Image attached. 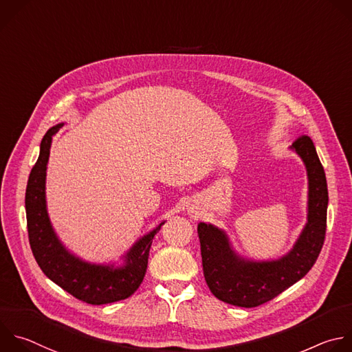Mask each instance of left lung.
Returning a JSON list of instances; mask_svg holds the SVG:
<instances>
[{
    "instance_id": "1",
    "label": "left lung",
    "mask_w": 352,
    "mask_h": 352,
    "mask_svg": "<svg viewBox=\"0 0 352 352\" xmlns=\"http://www.w3.org/2000/svg\"><path fill=\"white\" fill-rule=\"evenodd\" d=\"M290 149L307 168L308 212L307 223L287 254L270 261L248 260L233 250L225 230L206 222L197 225L206 283L223 302L253 308L272 300L304 278L322 250L329 203L324 170L309 137L297 138Z\"/></svg>"
}]
</instances>
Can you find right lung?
Segmentation results:
<instances>
[{
    "instance_id": "right-lung-1",
    "label": "right lung",
    "mask_w": 352,
    "mask_h": 352,
    "mask_svg": "<svg viewBox=\"0 0 352 352\" xmlns=\"http://www.w3.org/2000/svg\"><path fill=\"white\" fill-rule=\"evenodd\" d=\"M62 126H54L44 135L40 145V156L28 181L25 203L33 256L47 278L87 304L100 305L129 298L144 280L153 238L164 222L133 245L122 257L123 265L91 264L72 254L56 236L45 200L50 149L52 137Z\"/></svg>"
}]
</instances>
